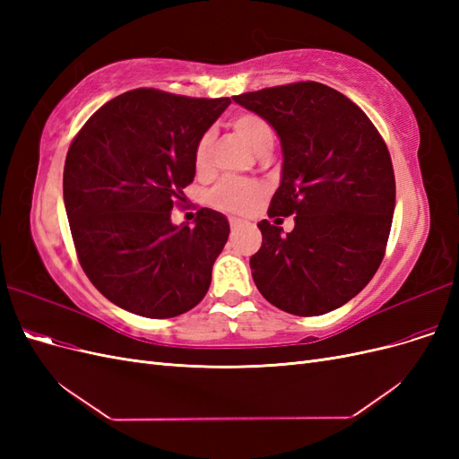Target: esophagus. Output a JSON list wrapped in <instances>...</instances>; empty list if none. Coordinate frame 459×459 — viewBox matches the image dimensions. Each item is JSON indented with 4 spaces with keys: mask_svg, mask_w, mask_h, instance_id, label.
I'll list each match as a JSON object with an SVG mask.
<instances>
[{
    "mask_svg": "<svg viewBox=\"0 0 459 459\" xmlns=\"http://www.w3.org/2000/svg\"><path fill=\"white\" fill-rule=\"evenodd\" d=\"M230 228H231V231H235V230H239V228H241V220H235V218H230Z\"/></svg>",
    "mask_w": 459,
    "mask_h": 459,
    "instance_id": "obj_1",
    "label": "esophagus"
}]
</instances>
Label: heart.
Returning <instances> with one entry per match:
<instances>
[{
    "mask_svg": "<svg viewBox=\"0 0 459 459\" xmlns=\"http://www.w3.org/2000/svg\"><path fill=\"white\" fill-rule=\"evenodd\" d=\"M230 126L241 140L251 147L256 155L266 157L275 143V134L266 118L255 113H238L230 118ZM214 137L208 132L204 134L195 149V169L199 174H206L212 166ZM264 195V187L256 182H241V179H221L220 184L208 195L211 203L218 211L224 212H245Z\"/></svg>",
    "mask_w": 459,
    "mask_h": 459,
    "instance_id": "1",
    "label": "heart"
}]
</instances>
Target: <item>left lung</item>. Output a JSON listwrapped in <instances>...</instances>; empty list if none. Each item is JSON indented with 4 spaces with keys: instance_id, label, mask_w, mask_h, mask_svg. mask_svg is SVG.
Listing matches in <instances>:
<instances>
[{
    "instance_id": "8db88e82",
    "label": "left lung",
    "mask_w": 459,
    "mask_h": 459,
    "mask_svg": "<svg viewBox=\"0 0 459 459\" xmlns=\"http://www.w3.org/2000/svg\"><path fill=\"white\" fill-rule=\"evenodd\" d=\"M281 140V184L268 216L295 214V230L258 221L251 256L262 297L295 316H322L354 299L377 272L391 233L396 186L386 143L349 97L319 82L233 97Z\"/></svg>"
}]
</instances>
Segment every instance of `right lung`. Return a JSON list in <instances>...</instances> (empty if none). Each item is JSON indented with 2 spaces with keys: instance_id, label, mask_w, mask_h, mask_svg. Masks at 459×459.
I'll use <instances>...</instances> for the list:
<instances>
[{
  "instance_id": "right-lung-1",
  "label": "right lung",
  "mask_w": 459,
  "mask_h": 459,
  "mask_svg": "<svg viewBox=\"0 0 459 459\" xmlns=\"http://www.w3.org/2000/svg\"><path fill=\"white\" fill-rule=\"evenodd\" d=\"M230 103L137 88L93 113L68 147L63 197L76 255L117 307L174 317L211 287L226 216L201 208L195 228H178L170 212L195 178L199 140Z\"/></svg>"
}]
</instances>
